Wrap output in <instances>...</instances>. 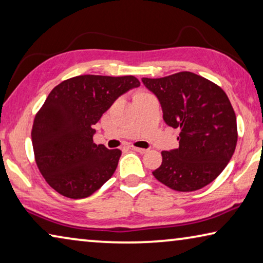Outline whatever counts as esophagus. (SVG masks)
Instances as JSON below:
<instances>
[{
    "label": "esophagus",
    "mask_w": 263,
    "mask_h": 263,
    "mask_svg": "<svg viewBox=\"0 0 263 263\" xmlns=\"http://www.w3.org/2000/svg\"><path fill=\"white\" fill-rule=\"evenodd\" d=\"M131 149H133V151H136V152H139L141 154L147 152L146 148H140V147H136V146H131Z\"/></svg>",
    "instance_id": "34e87169"
}]
</instances>
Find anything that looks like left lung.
<instances>
[{"instance_id": "left-lung-1", "label": "left lung", "mask_w": 263, "mask_h": 263, "mask_svg": "<svg viewBox=\"0 0 263 263\" xmlns=\"http://www.w3.org/2000/svg\"><path fill=\"white\" fill-rule=\"evenodd\" d=\"M141 82L159 101L164 122L180 130L179 147L161 152L162 162L153 176L179 192L211 184L231 160L237 141L236 117L227 95L189 71Z\"/></svg>"}]
</instances>
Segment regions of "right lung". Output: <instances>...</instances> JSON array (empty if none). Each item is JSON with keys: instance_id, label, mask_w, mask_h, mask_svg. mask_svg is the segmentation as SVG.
Masks as SVG:
<instances>
[{"instance_id": "add662e5", "label": "right lung", "mask_w": 263, "mask_h": 263, "mask_svg": "<svg viewBox=\"0 0 263 263\" xmlns=\"http://www.w3.org/2000/svg\"><path fill=\"white\" fill-rule=\"evenodd\" d=\"M139 85L133 76L84 74L53 87L31 131L37 167L53 190L83 199L112 177L122 151L96 145L93 125L120 96Z\"/></svg>"}]
</instances>
